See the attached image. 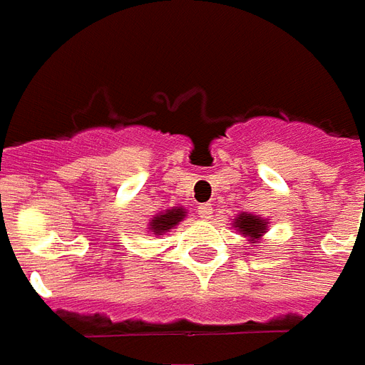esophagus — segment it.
<instances>
[{
	"label": "esophagus",
	"mask_w": 365,
	"mask_h": 365,
	"mask_svg": "<svg viewBox=\"0 0 365 365\" xmlns=\"http://www.w3.org/2000/svg\"><path fill=\"white\" fill-rule=\"evenodd\" d=\"M198 214H200V218L204 220L212 218V204H200V206H198Z\"/></svg>",
	"instance_id": "esophagus-1"
}]
</instances>
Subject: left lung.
Wrapping results in <instances>:
<instances>
[{
  "label": "left lung",
  "mask_w": 365,
  "mask_h": 365,
  "mask_svg": "<svg viewBox=\"0 0 365 365\" xmlns=\"http://www.w3.org/2000/svg\"><path fill=\"white\" fill-rule=\"evenodd\" d=\"M267 220L263 218V216H257V214H247V212H242V214H237L236 218H234V228L242 234L244 237H247V242L250 244H259L263 236H265V232H267Z\"/></svg>",
  "instance_id": "1"
}]
</instances>
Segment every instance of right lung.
I'll return each mask as SVG.
<instances>
[{
    "mask_svg": "<svg viewBox=\"0 0 365 365\" xmlns=\"http://www.w3.org/2000/svg\"><path fill=\"white\" fill-rule=\"evenodd\" d=\"M187 218V208L182 206H173L169 210H163L159 214H155L153 218L149 220V228L147 232H151L155 236H163L165 232H169L177 226L178 222Z\"/></svg>",
    "mask_w": 365,
    "mask_h": 365,
    "instance_id": "obj_1",
    "label": "right lung"
}]
</instances>
